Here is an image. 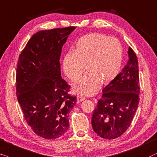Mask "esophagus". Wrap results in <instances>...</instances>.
<instances>
[{
	"mask_svg": "<svg viewBox=\"0 0 157 157\" xmlns=\"http://www.w3.org/2000/svg\"><path fill=\"white\" fill-rule=\"evenodd\" d=\"M85 99V98L84 97V96H82V95H78V96H77V103H80V102H82V100H84Z\"/></svg>",
	"mask_w": 157,
	"mask_h": 157,
	"instance_id": "obj_1",
	"label": "esophagus"
}]
</instances>
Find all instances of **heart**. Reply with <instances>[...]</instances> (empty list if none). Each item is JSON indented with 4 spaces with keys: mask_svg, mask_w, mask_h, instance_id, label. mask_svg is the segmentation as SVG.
<instances>
[{
    "mask_svg": "<svg viewBox=\"0 0 157 157\" xmlns=\"http://www.w3.org/2000/svg\"><path fill=\"white\" fill-rule=\"evenodd\" d=\"M123 54V47L118 39L104 33H89L77 41L74 53L65 54L62 67L72 81L78 80L87 67L88 72L75 83L74 90L91 95L98 90L101 83L107 85L118 76Z\"/></svg>",
    "mask_w": 157,
    "mask_h": 157,
    "instance_id": "heart-1",
    "label": "heart"
}]
</instances>
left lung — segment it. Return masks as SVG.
<instances>
[{
	"mask_svg": "<svg viewBox=\"0 0 157 157\" xmlns=\"http://www.w3.org/2000/svg\"><path fill=\"white\" fill-rule=\"evenodd\" d=\"M128 62L103 90L92 116L95 132L106 139H116L130 126L139 103V72L136 54L128 48Z\"/></svg>",
	"mask_w": 157,
	"mask_h": 157,
	"instance_id": "obj_1",
	"label": "left lung"
}]
</instances>
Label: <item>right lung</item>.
<instances>
[{"instance_id":"add662e5","label":"right lung","mask_w":157,"mask_h":157,"mask_svg":"<svg viewBox=\"0 0 157 157\" xmlns=\"http://www.w3.org/2000/svg\"><path fill=\"white\" fill-rule=\"evenodd\" d=\"M75 26L33 34L18 57L16 95L27 124L47 139L60 137L69 128L68 113L77 102L70 85L62 79V47Z\"/></svg>"}]
</instances>
